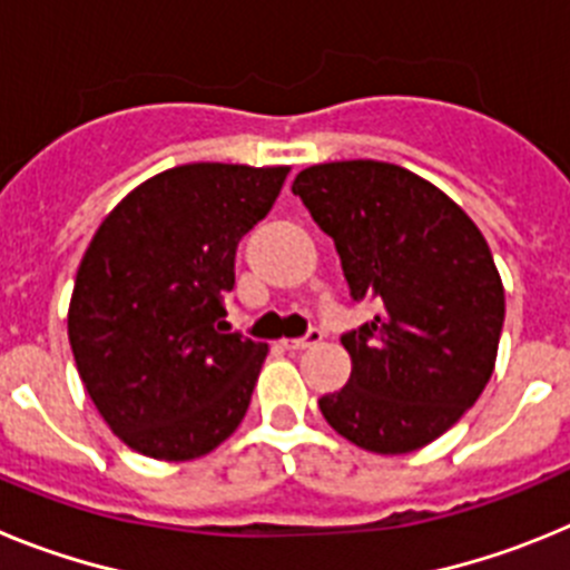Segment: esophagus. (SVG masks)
Masks as SVG:
<instances>
[{
  "mask_svg": "<svg viewBox=\"0 0 570 570\" xmlns=\"http://www.w3.org/2000/svg\"><path fill=\"white\" fill-rule=\"evenodd\" d=\"M322 340V331L320 328H311L308 334L299 336V340H282V345L288 347V351H305V347L316 345Z\"/></svg>",
  "mask_w": 570,
  "mask_h": 570,
  "instance_id": "esophagus-1",
  "label": "esophagus"
}]
</instances>
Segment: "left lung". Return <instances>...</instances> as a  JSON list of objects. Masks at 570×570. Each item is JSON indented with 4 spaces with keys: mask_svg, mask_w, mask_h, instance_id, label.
Wrapping results in <instances>:
<instances>
[{
    "mask_svg": "<svg viewBox=\"0 0 570 570\" xmlns=\"http://www.w3.org/2000/svg\"><path fill=\"white\" fill-rule=\"evenodd\" d=\"M334 239L354 299L376 316L342 336L351 380L320 400L336 434L411 454L460 422L488 385L505 291L482 230L422 176L376 159L311 165L291 185Z\"/></svg>",
    "mask_w": 570,
    "mask_h": 570,
    "instance_id": "obj_1",
    "label": "left lung"
}]
</instances>
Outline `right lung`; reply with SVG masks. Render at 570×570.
Instances as JSON below:
<instances>
[{
	"label": "right lung",
	"mask_w": 570,
	"mask_h": 570,
	"mask_svg": "<svg viewBox=\"0 0 570 570\" xmlns=\"http://www.w3.org/2000/svg\"><path fill=\"white\" fill-rule=\"evenodd\" d=\"M288 165L194 163L145 179L79 262L68 340L108 428L150 460L223 445L250 405L265 342L225 334L236 245L279 196Z\"/></svg>",
	"instance_id": "add662e5"
}]
</instances>
